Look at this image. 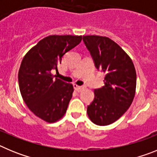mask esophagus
Wrapping results in <instances>:
<instances>
[{
    "label": "esophagus",
    "instance_id": "1",
    "mask_svg": "<svg viewBox=\"0 0 157 157\" xmlns=\"http://www.w3.org/2000/svg\"><path fill=\"white\" fill-rule=\"evenodd\" d=\"M73 86H74V89L77 92H81L82 90H84V86H78L77 84H74Z\"/></svg>",
    "mask_w": 157,
    "mask_h": 157
}]
</instances>
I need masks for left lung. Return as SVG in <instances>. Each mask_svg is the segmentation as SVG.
Masks as SVG:
<instances>
[{
	"label": "left lung",
	"instance_id": "1",
	"mask_svg": "<svg viewBox=\"0 0 157 157\" xmlns=\"http://www.w3.org/2000/svg\"><path fill=\"white\" fill-rule=\"evenodd\" d=\"M82 40L95 67L105 74V86L94 90L95 97L87 107V114L97 125H109L132 104L136 90L135 67L127 52L109 37L86 35Z\"/></svg>",
	"mask_w": 157,
	"mask_h": 157
}]
</instances>
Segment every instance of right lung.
Here are the masks:
<instances>
[{
	"instance_id": "obj_1",
	"label": "right lung",
	"mask_w": 157,
	"mask_h": 157,
	"mask_svg": "<svg viewBox=\"0 0 157 157\" xmlns=\"http://www.w3.org/2000/svg\"><path fill=\"white\" fill-rule=\"evenodd\" d=\"M82 36L49 35L41 39L25 55L19 67L18 79L22 98L36 116L47 123H55L64 116L73 85L57 78L62 56L81 42Z\"/></svg>"
}]
</instances>
